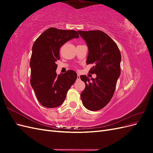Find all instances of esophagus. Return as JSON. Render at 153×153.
I'll return each mask as SVG.
<instances>
[{"label": "esophagus", "instance_id": "esophagus-1", "mask_svg": "<svg viewBox=\"0 0 153 153\" xmlns=\"http://www.w3.org/2000/svg\"><path fill=\"white\" fill-rule=\"evenodd\" d=\"M80 75L79 74H78V76H77V80H80Z\"/></svg>", "mask_w": 153, "mask_h": 153}]
</instances>
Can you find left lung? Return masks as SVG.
Wrapping results in <instances>:
<instances>
[{
    "label": "left lung",
    "instance_id": "left-lung-1",
    "mask_svg": "<svg viewBox=\"0 0 153 153\" xmlns=\"http://www.w3.org/2000/svg\"><path fill=\"white\" fill-rule=\"evenodd\" d=\"M89 49L86 64H94L89 73L96 78L81 75L85 87L80 94L83 105L89 110H99L112 99L121 75V55L117 44L101 30H78Z\"/></svg>",
    "mask_w": 153,
    "mask_h": 153
}]
</instances>
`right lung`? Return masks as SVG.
Returning <instances> with one entry per match:
<instances>
[{"label":"right lung","instance_id":"1","mask_svg":"<svg viewBox=\"0 0 153 153\" xmlns=\"http://www.w3.org/2000/svg\"><path fill=\"white\" fill-rule=\"evenodd\" d=\"M78 37V32L73 30L51 27L43 32L32 46L30 84L37 99L45 107L61 105L76 80L77 74L73 70L57 75L55 62L60 59V48L68 41Z\"/></svg>","mask_w":153,"mask_h":153}]
</instances>
